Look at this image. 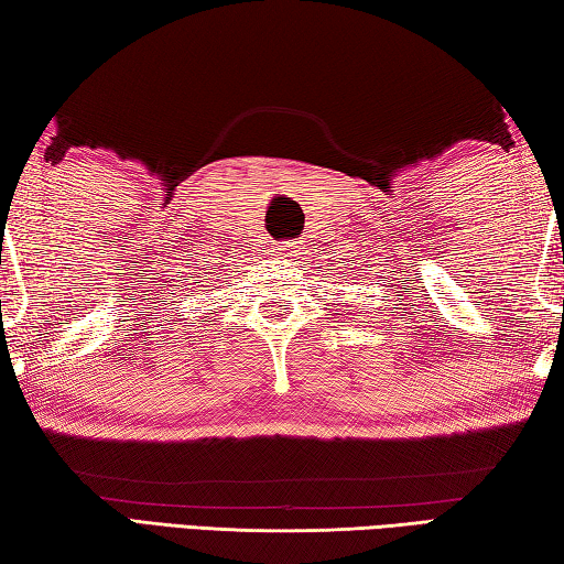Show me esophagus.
Returning <instances> with one entry per match:
<instances>
[{
	"mask_svg": "<svg viewBox=\"0 0 564 564\" xmlns=\"http://www.w3.org/2000/svg\"><path fill=\"white\" fill-rule=\"evenodd\" d=\"M289 248H291V246H289Z\"/></svg>",
	"mask_w": 564,
	"mask_h": 564,
	"instance_id": "34e87169",
	"label": "esophagus"
}]
</instances>
